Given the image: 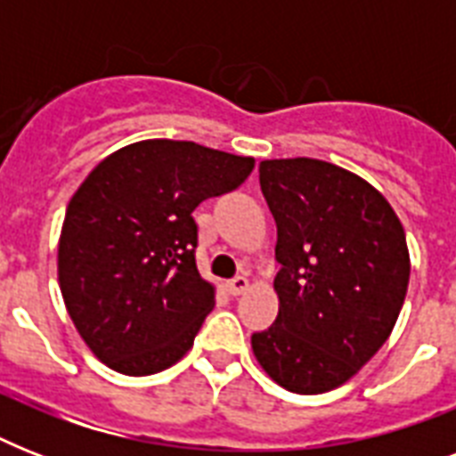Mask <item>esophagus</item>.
<instances>
[{
	"instance_id": "obj_1",
	"label": "esophagus",
	"mask_w": 456,
	"mask_h": 456,
	"mask_svg": "<svg viewBox=\"0 0 456 456\" xmlns=\"http://www.w3.org/2000/svg\"><path fill=\"white\" fill-rule=\"evenodd\" d=\"M250 281L246 277H234L232 281H227V291L232 293V296H241V293L248 291Z\"/></svg>"
}]
</instances>
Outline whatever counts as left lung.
Returning a JSON list of instances; mask_svg holds the SVG:
<instances>
[{
	"label": "left lung",
	"instance_id": "1",
	"mask_svg": "<svg viewBox=\"0 0 456 456\" xmlns=\"http://www.w3.org/2000/svg\"><path fill=\"white\" fill-rule=\"evenodd\" d=\"M277 222V322L253 333L257 364L298 395L350 381L403 310L410 250L395 210L360 175L317 158L260 163Z\"/></svg>",
	"mask_w": 456,
	"mask_h": 456
}]
</instances>
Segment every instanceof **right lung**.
Instances as JSON below:
<instances>
[{
	"mask_svg": "<svg viewBox=\"0 0 456 456\" xmlns=\"http://www.w3.org/2000/svg\"><path fill=\"white\" fill-rule=\"evenodd\" d=\"M256 158L144 139L106 156L68 203L59 286L85 346L125 376L177 364L215 307L196 267L193 210L248 177Z\"/></svg>",
	"mask_w": 456,
	"mask_h": 456,
	"instance_id": "right-lung-1",
	"label": "right lung"
}]
</instances>
